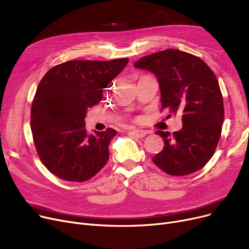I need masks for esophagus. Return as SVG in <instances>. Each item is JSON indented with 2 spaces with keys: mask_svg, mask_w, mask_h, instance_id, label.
Segmentation results:
<instances>
[{
  "mask_svg": "<svg viewBox=\"0 0 249 249\" xmlns=\"http://www.w3.org/2000/svg\"><path fill=\"white\" fill-rule=\"evenodd\" d=\"M129 134H132L133 136L141 139V138H144L148 134V132L144 131V129H133V131L129 132Z\"/></svg>",
  "mask_w": 249,
  "mask_h": 249,
  "instance_id": "obj_1",
  "label": "esophagus"
}]
</instances>
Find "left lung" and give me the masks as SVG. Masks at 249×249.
<instances>
[{"label": "left lung", "mask_w": 249, "mask_h": 249, "mask_svg": "<svg viewBox=\"0 0 249 249\" xmlns=\"http://www.w3.org/2000/svg\"><path fill=\"white\" fill-rule=\"evenodd\" d=\"M135 68L156 76L162 109L181 114L182 127L173 136L157 131L164 148L152 158L170 175L181 176L203 168L214 154L224 121L219 82L199 57L179 50H165L141 57Z\"/></svg>", "instance_id": "1"}]
</instances>
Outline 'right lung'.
<instances>
[{
	"instance_id": "add662e5",
	"label": "right lung",
	"mask_w": 249,
	"mask_h": 249,
	"mask_svg": "<svg viewBox=\"0 0 249 249\" xmlns=\"http://www.w3.org/2000/svg\"><path fill=\"white\" fill-rule=\"evenodd\" d=\"M127 63L126 57L69 61L52 68L41 79L31 106V132L40 160L60 178L85 181L107 163L116 131L89 134L85 117Z\"/></svg>"
}]
</instances>
